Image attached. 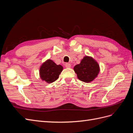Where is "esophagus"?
<instances>
[{
	"mask_svg": "<svg viewBox=\"0 0 133 133\" xmlns=\"http://www.w3.org/2000/svg\"><path fill=\"white\" fill-rule=\"evenodd\" d=\"M65 66L66 68H70L71 67V65L69 64V63H66L65 64Z\"/></svg>",
	"mask_w": 133,
	"mask_h": 133,
	"instance_id": "1",
	"label": "esophagus"
}]
</instances>
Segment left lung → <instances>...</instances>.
Returning <instances> with one entry per match:
<instances>
[{
  "instance_id": "8db88e82",
  "label": "left lung",
  "mask_w": 133,
  "mask_h": 133,
  "mask_svg": "<svg viewBox=\"0 0 133 133\" xmlns=\"http://www.w3.org/2000/svg\"><path fill=\"white\" fill-rule=\"evenodd\" d=\"M78 78L85 83L91 82L97 77L100 72L98 62L90 56H85L80 64L74 67Z\"/></svg>"
}]
</instances>
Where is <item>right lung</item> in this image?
<instances>
[{"label": "right lung", "mask_w": 133, "mask_h": 133, "mask_svg": "<svg viewBox=\"0 0 133 133\" xmlns=\"http://www.w3.org/2000/svg\"><path fill=\"white\" fill-rule=\"evenodd\" d=\"M63 70L61 65H57L52 60L48 59L40 66V78L46 83H51L58 79Z\"/></svg>", "instance_id": "obj_1"}]
</instances>
